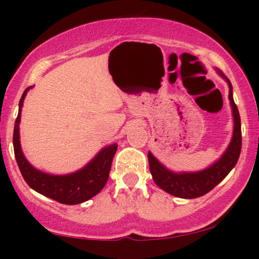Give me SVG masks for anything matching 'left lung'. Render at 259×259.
Returning a JSON list of instances; mask_svg holds the SVG:
<instances>
[{
	"label": "left lung",
	"instance_id": "8db88e82",
	"mask_svg": "<svg viewBox=\"0 0 259 259\" xmlns=\"http://www.w3.org/2000/svg\"><path fill=\"white\" fill-rule=\"evenodd\" d=\"M217 73L222 76L229 86V101L233 111L234 129L230 144L224 153L209 167L197 171H174L165 167L159 162L152 153L148 152V164L152 179L162 190L168 194L180 198H196L206 195L210 190L214 189L231 169L236 165L237 159L241 152V120H240L239 109L234 102L233 86L230 80L219 69Z\"/></svg>",
	"mask_w": 259,
	"mask_h": 259
}]
</instances>
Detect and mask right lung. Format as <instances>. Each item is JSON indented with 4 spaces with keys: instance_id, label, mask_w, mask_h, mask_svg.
Listing matches in <instances>:
<instances>
[{
    "instance_id": "add662e5",
    "label": "right lung",
    "mask_w": 259,
    "mask_h": 259,
    "mask_svg": "<svg viewBox=\"0 0 259 259\" xmlns=\"http://www.w3.org/2000/svg\"><path fill=\"white\" fill-rule=\"evenodd\" d=\"M31 88L32 86L26 89L19 101V112H18L16 124H14V156H16L20 173H22L26 184L32 190L46 196V197L59 202V203L79 204L90 200L105 187L107 180H108L112 160L118 148V145L112 144L103 147L88 164H85L79 170L69 174H49L32 167L22 151L19 134L22 107L26 94Z\"/></svg>"
}]
</instances>
